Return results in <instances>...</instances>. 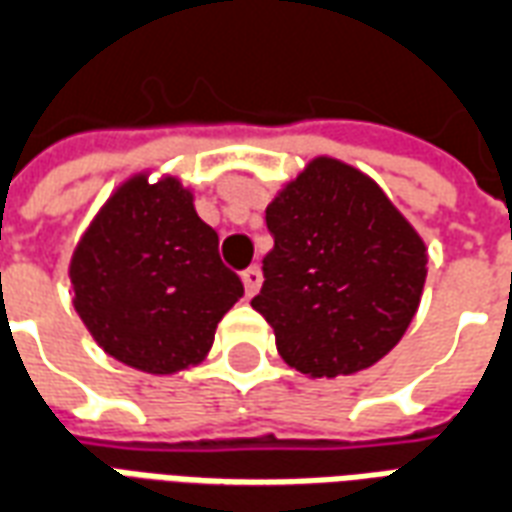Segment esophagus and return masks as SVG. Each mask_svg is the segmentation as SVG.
Returning a JSON list of instances; mask_svg holds the SVG:
<instances>
[{
	"instance_id": "obj_1",
	"label": "esophagus",
	"mask_w": 512,
	"mask_h": 512,
	"mask_svg": "<svg viewBox=\"0 0 512 512\" xmlns=\"http://www.w3.org/2000/svg\"><path fill=\"white\" fill-rule=\"evenodd\" d=\"M241 282H244V290H246V296L252 299L255 296L257 290H260V282H263V277H260V268H246L244 274H241Z\"/></svg>"
}]
</instances>
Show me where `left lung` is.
Segmentation results:
<instances>
[{"label":"left lung","mask_w":512,"mask_h":512,"mask_svg":"<svg viewBox=\"0 0 512 512\" xmlns=\"http://www.w3.org/2000/svg\"><path fill=\"white\" fill-rule=\"evenodd\" d=\"M274 249L252 299L279 356L310 378L381 362L417 315L428 246L376 180L315 156L268 202Z\"/></svg>","instance_id":"obj_1"}]
</instances>
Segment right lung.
Masks as SVG:
<instances>
[{
	"label": "right lung",
	"mask_w": 512,
	"mask_h": 512,
	"mask_svg": "<svg viewBox=\"0 0 512 512\" xmlns=\"http://www.w3.org/2000/svg\"><path fill=\"white\" fill-rule=\"evenodd\" d=\"M134 172L98 208L73 249V307L104 354L175 376L208 356L244 285L219 257V235L178 175Z\"/></svg>",
	"instance_id": "right-lung-1"
}]
</instances>
